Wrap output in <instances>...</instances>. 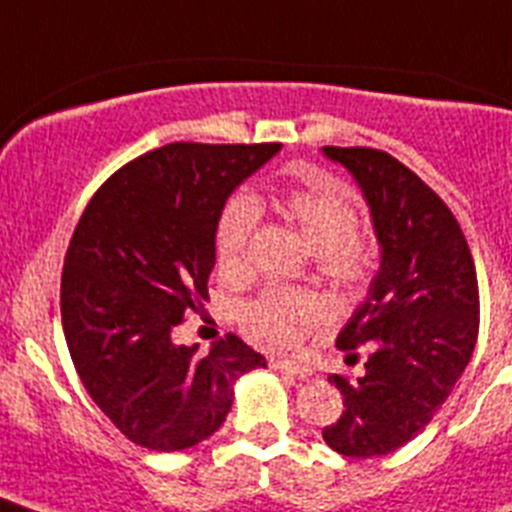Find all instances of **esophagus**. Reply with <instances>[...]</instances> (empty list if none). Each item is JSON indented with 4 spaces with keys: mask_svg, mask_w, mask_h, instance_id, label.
Returning a JSON list of instances; mask_svg holds the SVG:
<instances>
[{
    "mask_svg": "<svg viewBox=\"0 0 512 512\" xmlns=\"http://www.w3.org/2000/svg\"><path fill=\"white\" fill-rule=\"evenodd\" d=\"M271 366L279 369V372L289 374V377H297V379H307L312 374L310 366L300 364V361H289V359H271Z\"/></svg>",
    "mask_w": 512,
    "mask_h": 512,
    "instance_id": "1",
    "label": "esophagus"
}]
</instances>
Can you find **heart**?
I'll list each match as a JSON object with an SVG mask.
<instances>
[{"instance_id":"heart-1","label":"heart","mask_w":512,"mask_h":512,"mask_svg":"<svg viewBox=\"0 0 512 512\" xmlns=\"http://www.w3.org/2000/svg\"><path fill=\"white\" fill-rule=\"evenodd\" d=\"M277 207L287 223L295 225L312 248L315 266L333 287L359 292L374 271L372 246L356 233L359 212L330 176L312 171L305 182L289 184L279 192ZM259 202L251 194H230L215 223V256L223 271H241L248 264L251 238L259 225ZM320 310L318 300L305 289H264L241 305V323L256 341H292L297 325Z\"/></svg>"}]
</instances>
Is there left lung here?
<instances>
[{
    "mask_svg": "<svg viewBox=\"0 0 512 512\" xmlns=\"http://www.w3.org/2000/svg\"><path fill=\"white\" fill-rule=\"evenodd\" d=\"M323 153L356 176L382 246L369 297L336 341L348 359L366 346V372L328 377L343 413L323 441L372 459L418 436L467 369L479 330L477 271L454 212L402 161L361 146Z\"/></svg>",
    "mask_w": 512,
    "mask_h": 512,
    "instance_id": "obj_1",
    "label": "left lung"
}]
</instances>
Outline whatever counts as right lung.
Listing matches in <instances>:
<instances>
[{
    "label": "right lung",
    "instance_id": "1",
    "mask_svg": "<svg viewBox=\"0 0 512 512\" xmlns=\"http://www.w3.org/2000/svg\"><path fill=\"white\" fill-rule=\"evenodd\" d=\"M279 143H169L117 169L71 235L61 323L76 374L117 431L182 451L223 425L235 379L266 366L228 333L200 354L171 330L202 310L220 207Z\"/></svg>",
    "mask_w": 512,
    "mask_h": 512
}]
</instances>
